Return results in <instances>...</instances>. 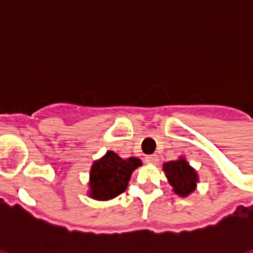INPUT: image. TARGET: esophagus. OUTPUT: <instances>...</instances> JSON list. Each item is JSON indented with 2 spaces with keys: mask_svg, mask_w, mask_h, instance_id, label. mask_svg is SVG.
I'll return each mask as SVG.
<instances>
[{
  "mask_svg": "<svg viewBox=\"0 0 253 253\" xmlns=\"http://www.w3.org/2000/svg\"><path fill=\"white\" fill-rule=\"evenodd\" d=\"M145 162L148 164H156L157 155H148V156H145Z\"/></svg>",
  "mask_w": 253,
  "mask_h": 253,
  "instance_id": "esophagus-1",
  "label": "esophagus"
}]
</instances>
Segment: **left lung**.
Returning a JSON list of instances; mask_svg holds the SVG:
<instances>
[{
	"mask_svg": "<svg viewBox=\"0 0 253 253\" xmlns=\"http://www.w3.org/2000/svg\"><path fill=\"white\" fill-rule=\"evenodd\" d=\"M163 171L169 183L172 186V192L179 197H188L197 188L199 174L183 156H179L176 160L166 162L163 164Z\"/></svg>",
	"mask_w": 253,
	"mask_h": 253,
	"instance_id": "1",
	"label": "left lung"
}]
</instances>
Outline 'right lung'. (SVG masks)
<instances>
[{
    "instance_id": "add662e5",
    "label": "right lung",
    "mask_w": 253,
    "mask_h": 253,
    "mask_svg": "<svg viewBox=\"0 0 253 253\" xmlns=\"http://www.w3.org/2000/svg\"><path fill=\"white\" fill-rule=\"evenodd\" d=\"M142 166L138 157L122 159L114 151L93 162L89 174L87 196L94 200H112L127 189L134 169Z\"/></svg>"
}]
</instances>
